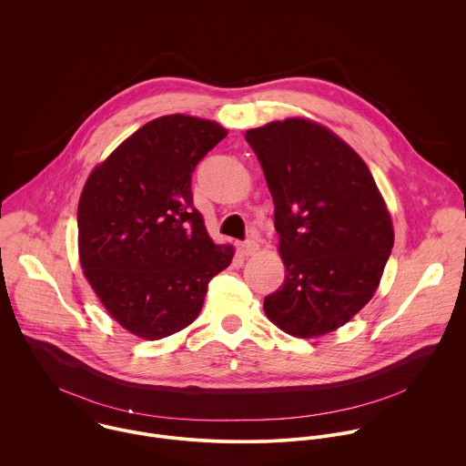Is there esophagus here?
Wrapping results in <instances>:
<instances>
[{
	"instance_id": "esophagus-1",
	"label": "esophagus",
	"mask_w": 466,
	"mask_h": 466,
	"mask_svg": "<svg viewBox=\"0 0 466 466\" xmlns=\"http://www.w3.org/2000/svg\"><path fill=\"white\" fill-rule=\"evenodd\" d=\"M237 249L242 257H253L257 251H258V244L253 242V240H248V242H238L237 244Z\"/></svg>"
}]
</instances>
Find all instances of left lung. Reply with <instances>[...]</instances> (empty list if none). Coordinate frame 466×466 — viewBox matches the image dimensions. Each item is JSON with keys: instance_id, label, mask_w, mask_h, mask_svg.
<instances>
[{"instance_id": "8db88e82", "label": "left lung", "mask_w": 466, "mask_h": 466, "mask_svg": "<svg viewBox=\"0 0 466 466\" xmlns=\"http://www.w3.org/2000/svg\"><path fill=\"white\" fill-rule=\"evenodd\" d=\"M246 139L274 200L285 266L267 318L301 339L333 332L380 283L395 242L386 202L362 157L312 120L270 122Z\"/></svg>"}]
</instances>
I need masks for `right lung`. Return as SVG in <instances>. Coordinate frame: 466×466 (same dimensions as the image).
Instances as JSON below:
<instances>
[{"mask_svg": "<svg viewBox=\"0 0 466 466\" xmlns=\"http://www.w3.org/2000/svg\"><path fill=\"white\" fill-rule=\"evenodd\" d=\"M228 131L187 115L156 118L87 177L78 200V257L106 310L157 340L199 316L209 279L235 249L213 244L194 206L192 174Z\"/></svg>", "mask_w": 466, "mask_h": 466, "instance_id": "right-lung-1", "label": "right lung"}]
</instances>
